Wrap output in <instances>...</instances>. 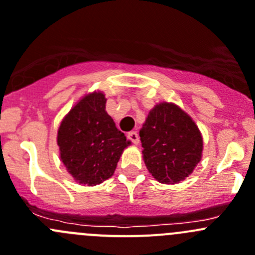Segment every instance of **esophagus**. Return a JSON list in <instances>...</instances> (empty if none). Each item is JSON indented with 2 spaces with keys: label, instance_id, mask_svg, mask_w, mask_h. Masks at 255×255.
I'll return each instance as SVG.
<instances>
[{
  "label": "esophagus",
  "instance_id": "obj_1",
  "mask_svg": "<svg viewBox=\"0 0 255 255\" xmlns=\"http://www.w3.org/2000/svg\"><path fill=\"white\" fill-rule=\"evenodd\" d=\"M127 137H128V138H129L130 141H132L134 144H138L139 137H138V133H137V132H134V130H132V132L128 133Z\"/></svg>",
  "mask_w": 255,
  "mask_h": 255
}]
</instances>
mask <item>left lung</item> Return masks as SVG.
<instances>
[{"label": "left lung", "instance_id": "1", "mask_svg": "<svg viewBox=\"0 0 255 255\" xmlns=\"http://www.w3.org/2000/svg\"><path fill=\"white\" fill-rule=\"evenodd\" d=\"M143 161L161 184L189 177L203 157V135L191 117L175 103L161 102L149 111L139 130Z\"/></svg>", "mask_w": 255, "mask_h": 255}]
</instances>
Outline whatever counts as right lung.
<instances>
[{"mask_svg": "<svg viewBox=\"0 0 255 255\" xmlns=\"http://www.w3.org/2000/svg\"><path fill=\"white\" fill-rule=\"evenodd\" d=\"M101 90L88 93L61 121L59 154L77 182L95 186L112 177L125 148L130 144L106 111Z\"/></svg>", "mask_w": 255, "mask_h": 255, "instance_id": "add662e5", "label": "right lung"}]
</instances>
